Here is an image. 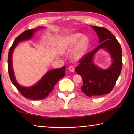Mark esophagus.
I'll return each mask as SVG.
<instances>
[{
    "label": "esophagus",
    "instance_id": "1",
    "mask_svg": "<svg viewBox=\"0 0 134 134\" xmlns=\"http://www.w3.org/2000/svg\"><path fill=\"white\" fill-rule=\"evenodd\" d=\"M69 70L70 71L72 72H74V71H75L74 67L73 66H70V67H69Z\"/></svg>",
    "mask_w": 134,
    "mask_h": 134
}]
</instances>
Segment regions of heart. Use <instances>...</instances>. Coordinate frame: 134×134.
<instances>
[{
	"label": "heart",
	"mask_w": 134,
	"mask_h": 134,
	"mask_svg": "<svg viewBox=\"0 0 134 134\" xmlns=\"http://www.w3.org/2000/svg\"><path fill=\"white\" fill-rule=\"evenodd\" d=\"M81 36L80 33H76L64 38L59 45V50L60 52L62 53L66 52L76 44L72 53V59L77 61L82 59L86 49L88 40L86 36H82L81 38Z\"/></svg>",
	"instance_id": "obj_1"
}]
</instances>
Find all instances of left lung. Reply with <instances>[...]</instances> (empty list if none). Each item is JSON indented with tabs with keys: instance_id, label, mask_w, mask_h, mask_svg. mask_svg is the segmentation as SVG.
Segmentation results:
<instances>
[{
	"instance_id": "obj_1",
	"label": "left lung",
	"mask_w": 134,
	"mask_h": 134,
	"mask_svg": "<svg viewBox=\"0 0 134 134\" xmlns=\"http://www.w3.org/2000/svg\"><path fill=\"white\" fill-rule=\"evenodd\" d=\"M99 37L100 45L87 53L79 60L76 72L81 76L83 85L81 90L89 97L109 94L112 90L121 73L122 51L120 44L114 35L106 28L92 26ZM103 48L110 52L113 63L109 69H101L93 64L92 58L98 49Z\"/></svg>"
}]
</instances>
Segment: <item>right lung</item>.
Listing matches in <instances>:
<instances>
[{"label":"right lung","instance_id":"add662e5","mask_svg":"<svg viewBox=\"0 0 134 134\" xmlns=\"http://www.w3.org/2000/svg\"><path fill=\"white\" fill-rule=\"evenodd\" d=\"M41 28L45 27H39L37 29L27 30L22 33L14 41L13 44L11 45L8 52V71L11 81L24 97L31 100H41L49 95L54 89L57 82L65 76V70L66 68V67L64 66L60 69L49 71L37 83L32 87H27L22 86L17 83L14 76L12 65V55L13 51L19 42L30 39L36 31Z\"/></svg>","mask_w":134,"mask_h":134}]
</instances>
